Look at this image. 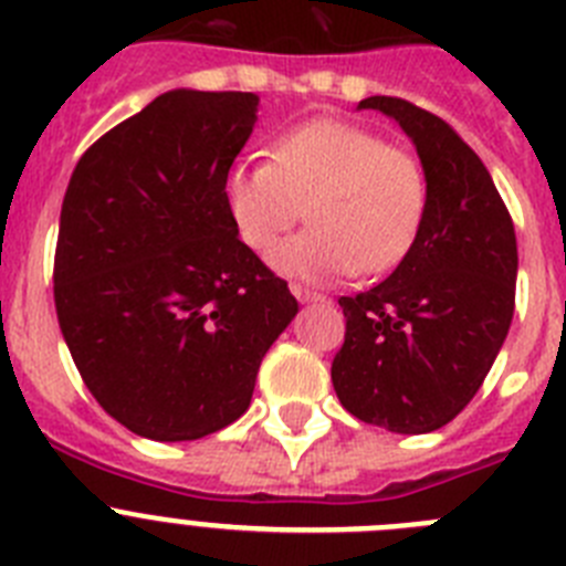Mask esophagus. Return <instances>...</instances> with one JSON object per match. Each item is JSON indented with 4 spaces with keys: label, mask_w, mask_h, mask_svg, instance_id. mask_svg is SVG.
<instances>
[{
    "label": "esophagus",
    "mask_w": 566,
    "mask_h": 566,
    "mask_svg": "<svg viewBox=\"0 0 566 566\" xmlns=\"http://www.w3.org/2000/svg\"><path fill=\"white\" fill-rule=\"evenodd\" d=\"M293 295H295V298H298V302H304V304L327 302V295H324V293H315V290L302 287V284H293Z\"/></svg>",
    "instance_id": "esophagus-1"
}]
</instances>
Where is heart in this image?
Segmentation results:
<instances>
[{"instance_id":"obj_1","label":"heart","mask_w":566,"mask_h":566,"mask_svg":"<svg viewBox=\"0 0 566 566\" xmlns=\"http://www.w3.org/2000/svg\"><path fill=\"white\" fill-rule=\"evenodd\" d=\"M239 239L271 253L307 206L310 231L273 256L298 279L391 271L420 233L429 182L420 160L378 132L338 118L295 126L273 146V160H245L226 180Z\"/></svg>"}]
</instances>
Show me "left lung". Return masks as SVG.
I'll list each match as a JSON object with an SVG mask.
<instances>
[{
	"instance_id": "1",
	"label": "left lung",
	"mask_w": 566,
	"mask_h": 566,
	"mask_svg": "<svg viewBox=\"0 0 566 566\" xmlns=\"http://www.w3.org/2000/svg\"><path fill=\"white\" fill-rule=\"evenodd\" d=\"M358 109L395 118L417 146L429 202L415 245L386 282L340 295L333 360L340 406L397 434L454 420L480 391L516 307V231L485 163L442 118L403 98Z\"/></svg>"
}]
</instances>
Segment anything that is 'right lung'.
<instances>
[{
	"label": "right lung",
	"instance_id": "add662e5",
	"mask_svg": "<svg viewBox=\"0 0 566 566\" xmlns=\"http://www.w3.org/2000/svg\"><path fill=\"white\" fill-rule=\"evenodd\" d=\"M256 106L253 93L157 95L81 155L61 202V335L101 409L149 440H200L245 415L298 313L228 211Z\"/></svg>",
	"mask_w": 566,
	"mask_h": 566
}]
</instances>
